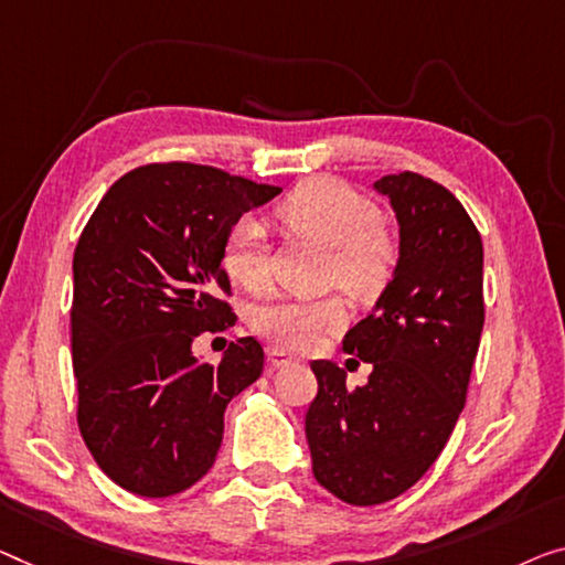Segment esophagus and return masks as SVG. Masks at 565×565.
I'll return each instance as SVG.
<instances>
[{
    "instance_id": "obj_1",
    "label": "esophagus",
    "mask_w": 565,
    "mask_h": 565,
    "mask_svg": "<svg viewBox=\"0 0 565 565\" xmlns=\"http://www.w3.org/2000/svg\"><path fill=\"white\" fill-rule=\"evenodd\" d=\"M268 360H271L274 367H286V365H299L301 363V358L291 355V352L279 350V348H274L271 352H268Z\"/></svg>"
}]
</instances>
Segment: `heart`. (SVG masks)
Listing matches in <instances>:
<instances>
[{"mask_svg": "<svg viewBox=\"0 0 565 565\" xmlns=\"http://www.w3.org/2000/svg\"><path fill=\"white\" fill-rule=\"evenodd\" d=\"M276 221L291 233L327 248L324 281L337 284L358 301H373L393 284L401 266V243L377 221L373 200L360 195L334 177H315L294 188L274 207ZM223 268L231 281L250 294L271 281L266 248V225L241 217L223 243ZM348 319L342 297L268 299L254 309V330L284 350H309L327 332L340 330Z\"/></svg>", "mask_w": 565, "mask_h": 565, "instance_id": "b5f03b06", "label": "heart"}]
</instances>
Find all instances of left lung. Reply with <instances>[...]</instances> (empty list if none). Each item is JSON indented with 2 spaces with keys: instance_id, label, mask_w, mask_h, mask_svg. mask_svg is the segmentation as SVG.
<instances>
[{
  "instance_id": "left-lung-1",
  "label": "left lung",
  "mask_w": 565,
  "mask_h": 565,
  "mask_svg": "<svg viewBox=\"0 0 565 565\" xmlns=\"http://www.w3.org/2000/svg\"><path fill=\"white\" fill-rule=\"evenodd\" d=\"M375 190L398 217L401 266L342 342L373 373L348 388L342 367L315 360L305 420L317 482L355 508L395 500L439 459L484 324L482 238L465 205L416 172L385 174Z\"/></svg>"
}]
</instances>
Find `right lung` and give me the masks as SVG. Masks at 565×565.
I'll list each match as a JSON object with an SVG mask.
<instances>
[{
  "instance_id": "right-lung-1",
  "label": "right lung",
  "mask_w": 565,
  "mask_h": 565,
  "mask_svg": "<svg viewBox=\"0 0 565 565\" xmlns=\"http://www.w3.org/2000/svg\"><path fill=\"white\" fill-rule=\"evenodd\" d=\"M279 192L217 167L154 162L116 180L83 228L71 307L78 428L126 492L172 498L205 477L225 408L264 373L254 337L215 365L198 363L192 342L238 319L225 235Z\"/></svg>"
}]
</instances>
